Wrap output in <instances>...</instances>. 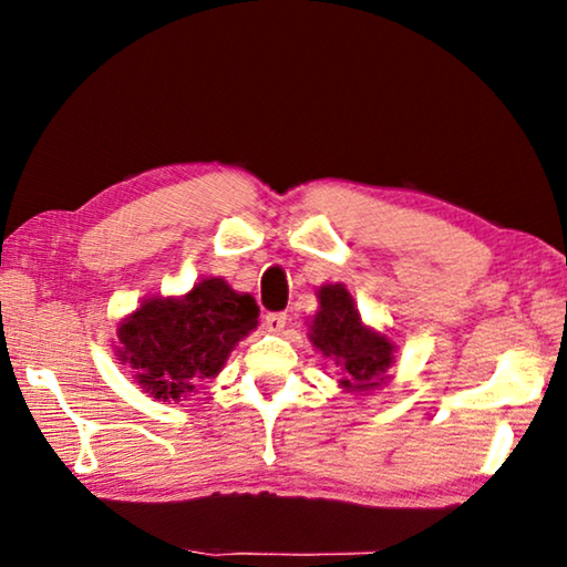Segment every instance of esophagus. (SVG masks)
Returning a JSON list of instances; mask_svg holds the SVG:
<instances>
[{"label": "esophagus", "mask_w": 567, "mask_h": 567, "mask_svg": "<svg viewBox=\"0 0 567 567\" xmlns=\"http://www.w3.org/2000/svg\"><path fill=\"white\" fill-rule=\"evenodd\" d=\"M285 324H287V315L285 312H267L265 315V328L270 330V332L285 330Z\"/></svg>", "instance_id": "34e87169"}]
</instances>
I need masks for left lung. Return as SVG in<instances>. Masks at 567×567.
<instances>
[{
  "label": "left lung",
  "mask_w": 567,
  "mask_h": 567,
  "mask_svg": "<svg viewBox=\"0 0 567 567\" xmlns=\"http://www.w3.org/2000/svg\"><path fill=\"white\" fill-rule=\"evenodd\" d=\"M320 312L310 324V340L322 354L334 358L342 388L362 392L380 385L392 364V344L385 334L362 328L350 292L342 285L320 287Z\"/></svg>",
  "instance_id": "obj_1"
}]
</instances>
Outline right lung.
Segmentation results:
<instances>
[{
	"mask_svg": "<svg viewBox=\"0 0 567 567\" xmlns=\"http://www.w3.org/2000/svg\"><path fill=\"white\" fill-rule=\"evenodd\" d=\"M260 307L219 277L197 282L182 300L142 302L120 324V360L137 370L140 388L177 400L215 378L227 354L257 328Z\"/></svg>",
	"mask_w": 567,
	"mask_h": 567,
	"instance_id": "obj_1",
	"label": "right lung"
}]
</instances>
